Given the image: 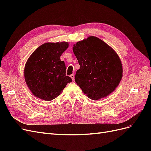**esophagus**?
<instances>
[{
	"mask_svg": "<svg viewBox=\"0 0 151 151\" xmlns=\"http://www.w3.org/2000/svg\"><path fill=\"white\" fill-rule=\"evenodd\" d=\"M70 77H71L73 81H74V78H75V77H74V74H71V75H70Z\"/></svg>",
	"mask_w": 151,
	"mask_h": 151,
	"instance_id": "obj_1",
	"label": "esophagus"
}]
</instances>
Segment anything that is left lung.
<instances>
[{
	"label": "left lung",
	"instance_id": "left-lung-1",
	"mask_svg": "<svg viewBox=\"0 0 151 151\" xmlns=\"http://www.w3.org/2000/svg\"><path fill=\"white\" fill-rule=\"evenodd\" d=\"M80 68L75 81L89 98L99 100L116 89L123 76L119 56L101 39L90 36L73 46Z\"/></svg>",
	"mask_w": 151,
	"mask_h": 151
}]
</instances>
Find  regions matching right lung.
<instances>
[{"label": "right lung", "instance_id": "obj_1", "mask_svg": "<svg viewBox=\"0 0 151 151\" xmlns=\"http://www.w3.org/2000/svg\"><path fill=\"white\" fill-rule=\"evenodd\" d=\"M68 47L66 42L45 43L28 58L24 67V79L36 98L51 101L72 81L65 74V62L60 60L61 55Z\"/></svg>", "mask_w": 151, "mask_h": 151}]
</instances>
